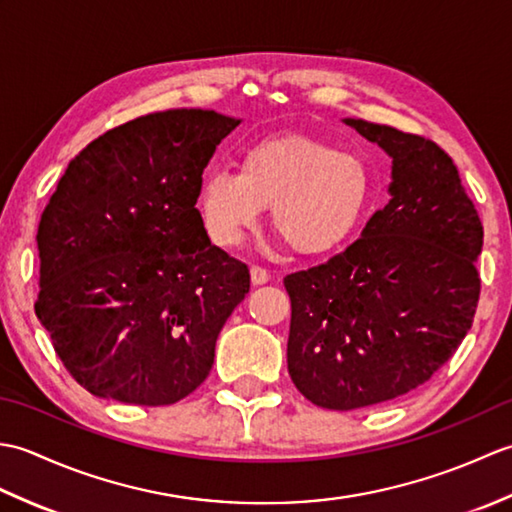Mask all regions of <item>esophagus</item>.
Wrapping results in <instances>:
<instances>
[{"instance_id": "1", "label": "esophagus", "mask_w": 512, "mask_h": 512, "mask_svg": "<svg viewBox=\"0 0 512 512\" xmlns=\"http://www.w3.org/2000/svg\"><path fill=\"white\" fill-rule=\"evenodd\" d=\"M270 273L262 266H250V281H253V286H264L268 284Z\"/></svg>"}]
</instances>
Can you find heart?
<instances>
[{
	"mask_svg": "<svg viewBox=\"0 0 512 512\" xmlns=\"http://www.w3.org/2000/svg\"><path fill=\"white\" fill-rule=\"evenodd\" d=\"M372 195L365 158L301 134L270 136L242 151L237 173H206L200 215L220 246H237L266 206L270 224L292 253L339 250L356 231Z\"/></svg>",
	"mask_w": 512,
	"mask_h": 512,
	"instance_id": "1",
	"label": "heart"
}]
</instances>
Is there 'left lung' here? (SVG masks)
<instances>
[{"label":"left lung","mask_w":512,"mask_h":512,"mask_svg":"<svg viewBox=\"0 0 512 512\" xmlns=\"http://www.w3.org/2000/svg\"><path fill=\"white\" fill-rule=\"evenodd\" d=\"M394 158L391 200L325 264L284 279L288 372L314 405L358 409L409 394L471 330L484 226L431 138L345 118Z\"/></svg>","instance_id":"8db88e82"}]
</instances>
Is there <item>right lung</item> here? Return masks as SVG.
<instances>
[{
  "label": "right lung",
  "mask_w": 512,
  "mask_h": 512,
  "mask_svg": "<svg viewBox=\"0 0 512 512\" xmlns=\"http://www.w3.org/2000/svg\"><path fill=\"white\" fill-rule=\"evenodd\" d=\"M239 125L211 110L140 116L76 156L37 228L35 312L90 394L160 407L209 376L248 266L211 244L202 171Z\"/></svg>",
  "instance_id": "right-lung-1"
}]
</instances>
